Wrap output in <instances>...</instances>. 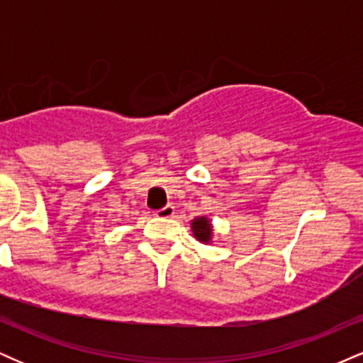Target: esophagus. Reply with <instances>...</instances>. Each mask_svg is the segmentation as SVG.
<instances>
[{
    "label": "esophagus",
    "mask_w": 363,
    "mask_h": 363,
    "mask_svg": "<svg viewBox=\"0 0 363 363\" xmlns=\"http://www.w3.org/2000/svg\"><path fill=\"white\" fill-rule=\"evenodd\" d=\"M174 211H176V210H174V206L167 205V206L160 208V210H157L155 215L160 216V218H170V216H174Z\"/></svg>",
    "instance_id": "1"
}]
</instances>
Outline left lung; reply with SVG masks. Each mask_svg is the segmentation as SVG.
Listing matches in <instances>:
<instances>
[{"mask_svg": "<svg viewBox=\"0 0 363 363\" xmlns=\"http://www.w3.org/2000/svg\"><path fill=\"white\" fill-rule=\"evenodd\" d=\"M191 228H193V234L199 242H211V235H213V228H211L210 220L206 216H198L191 222Z\"/></svg>", "mask_w": 363, "mask_h": 363, "instance_id": "left-lung-1", "label": "left lung"}]
</instances>
